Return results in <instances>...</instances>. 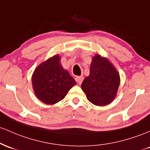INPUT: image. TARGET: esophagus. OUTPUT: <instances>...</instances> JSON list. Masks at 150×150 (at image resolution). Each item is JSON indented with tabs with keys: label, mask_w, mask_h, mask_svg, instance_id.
<instances>
[{
	"label": "esophagus",
	"mask_w": 150,
	"mask_h": 150,
	"mask_svg": "<svg viewBox=\"0 0 150 150\" xmlns=\"http://www.w3.org/2000/svg\"><path fill=\"white\" fill-rule=\"evenodd\" d=\"M75 79H76V81L77 82V83H78L79 85H81L82 83V81H83V78L82 76H76L75 78Z\"/></svg>",
	"instance_id": "obj_1"
}]
</instances>
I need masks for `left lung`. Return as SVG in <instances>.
Segmentation results:
<instances>
[{"mask_svg": "<svg viewBox=\"0 0 150 150\" xmlns=\"http://www.w3.org/2000/svg\"><path fill=\"white\" fill-rule=\"evenodd\" d=\"M120 81L119 73L110 61L96 54L92 59L90 74L84 79L81 88L89 101L103 106L114 100Z\"/></svg>", "mask_w": 150, "mask_h": 150, "instance_id": "8db88e82", "label": "left lung"}]
</instances>
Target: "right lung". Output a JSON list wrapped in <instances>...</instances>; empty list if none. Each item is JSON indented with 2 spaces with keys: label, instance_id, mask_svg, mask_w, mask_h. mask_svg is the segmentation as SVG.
Wrapping results in <instances>:
<instances>
[{
  "label": "right lung",
  "instance_id": "1",
  "mask_svg": "<svg viewBox=\"0 0 150 150\" xmlns=\"http://www.w3.org/2000/svg\"><path fill=\"white\" fill-rule=\"evenodd\" d=\"M58 54L50 57L35 69L32 76L36 96L47 105L57 103L68 93L76 82L64 69Z\"/></svg>",
  "mask_w": 150,
  "mask_h": 150
}]
</instances>
